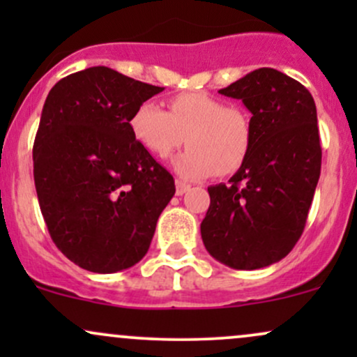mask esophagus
I'll list each match as a JSON object with an SVG mask.
<instances>
[{
    "instance_id": "esophagus-1",
    "label": "esophagus",
    "mask_w": 357,
    "mask_h": 357,
    "mask_svg": "<svg viewBox=\"0 0 357 357\" xmlns=\"http://www.w3.org/2000/svg\"><path fill=\"white\" fill-rule=\"evenodd\" d=\"M191 190V186L188 183L181 181V179H176V195L178 196H183L184 192H188Z\"/></svg>"
}]
</instances>
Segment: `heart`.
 I'll list each match as a JSON object with an SVG mask.
<instances>
[{"label":"heart","mask_w":357,"mask_h":357,"mask_svg":"<svg viewBox=\"0 0 357 357\" xmlns=\"http://www.w3.org/2000/svg\"><path fill=\"white\" fill-rule=\"evenodd\" d=\"M130 130L147 153L165 159L184 141L190 147L173 161L188 179L235 173L253 142L252 119L238 105L204 92H184L169 100V112L144 102L130 117Z\"/></svg>","instance_id":"b5f03b06"}]
</instances>
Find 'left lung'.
<instances>
[{"mask_svg":"<svg viewBox=\"0 0 357 357\" xmlns=\"http://www.w3.org/2000/svg\"><path fill=\"white\" fill-rule=\"evenodd\" d=\"M218 92L252 112L253 142L228 184L208 188L202 238L228 267L264 268L289 255L305 228L322 161L315 102L275 68H258Z\"/></svg>","mask_w":357,"mask_h":357,"instance_id":"left-lung-1","label":"left lung"}]
</instances>
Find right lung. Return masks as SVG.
Wrapping results in <instances>:
<instances>
[{
	"instance_id": "add662e5",
	"label": "right lung",
	"mask_w": 357,
	"mask_h": 357,
	"mask_svg": "<svg viewBox=\"0 0 357 357\" xmlns=\"http://www.w3.org/2000/svg\"><path fill=\"white\" fill-rule=\"evenodd\" d=\"M162 90L90 67L45 100L33 144L40 210L56 248L89 272L136 265L174 196L173 176L130 130L136 109Z\"/></svg>"
}]
</instances>
